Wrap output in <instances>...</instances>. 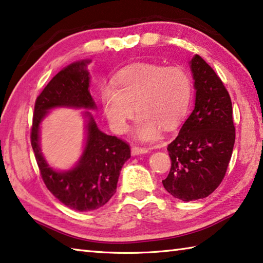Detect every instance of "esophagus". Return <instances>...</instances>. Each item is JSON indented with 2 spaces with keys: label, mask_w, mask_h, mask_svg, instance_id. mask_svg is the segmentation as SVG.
<instances>
[{
  "label": "esophagus",
  "mask_w": 263,
  "mask_h": 263,
  "mask_svg": "<svg viewBox=\"0 0 263 263\" xmlns=\"http://www.w3.org/2000/svg\"><path fill=\"white\" fill-rule=\"evenodd\" d=\"M148 153V149L145 147H139V146H133L131 148V154L135 157V155H140V154H146Z\"/></svg>",
  "instance_id": "obj_1"
}]
</instances>
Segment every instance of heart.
Returning <instances> with one entry per match:
<instances>
[{"instance_id":"1","label":"heart","mask_w":263,"mask_h":263,"mask_svg":"<svg viewBox=\"0 0 263 263\" xmlns=\"http://www.w3.org/2000/svg\"><path fill=\"white\" fill-rule=\"evenodd\" d=\"M112 87L101 91V104L110 127L126 132L136 112L133 136L152 141L164 131L179 127L188 114L193 97V79L180 66L164 67L154 64H135L116 74Z\"/></svg>"}]
</instances>
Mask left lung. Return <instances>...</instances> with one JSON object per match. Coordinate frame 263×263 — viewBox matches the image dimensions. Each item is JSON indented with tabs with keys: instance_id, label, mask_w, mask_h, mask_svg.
Masks as SVG:
<instances>
[{
	"instance_id": "left-lung-1",
	"label": "left lung",
	"mask_w": 263,
	"mask_h": 263,
	"mask_svg": "<svg viewBox=\"0 0 263 263\" xmlns=\"http://www.w3.org/2000/svg\"><path fill=\"white\" fill-rule=\"evenodd\" d=\"M195 106L168 145L171 172L162 184L183 202L208 197L225 176L232 157L235 128L232 102L215 70L198 54L189 61Z\"/></svg>"
}]
</instances>
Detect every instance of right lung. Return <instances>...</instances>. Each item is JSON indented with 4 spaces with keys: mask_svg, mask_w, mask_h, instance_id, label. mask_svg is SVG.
<instances>
[{
    "mask_svg": "<svg viewBox=\"0 0 263 263\" xmlns=\"http://www.w3.org/2000/svg\"><path fill=\"white\" fill-rule=\"evenodd\" d=\"M90 59L75 61L62 68L37 97L31 130L35 160L44 183L55 198L75 211L96 210L109 202L117 189L122 167L131 158L128 145L102 132L89 110H97L89 91ZM83 108L85 145L77 163L68 170L49 166L40 147L41 124L54 108Z\"/></svg>",
    "mask_w": 263,
    "mask_h": 263,
    "instance_id": "add662e5",
    "label": "right lung"
}]
</instances>
